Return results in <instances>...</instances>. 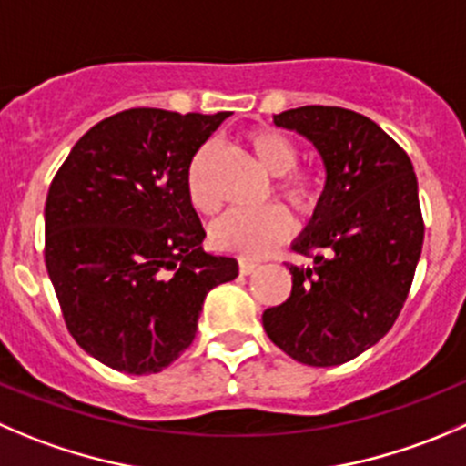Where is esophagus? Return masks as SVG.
Segmentation results:
<instances>
[{
    "label": "esophagus",
    "mask_w": 466,
    "mask_h": 466,
    "mask_svg": "<svg viewBox=\"0 0 466 466\" xmlns=\"http://www.w3.org/2000/svg\"><path fill=\"white\" fill-rule=\"evenodd\" d=\"M257 261H252V259H238V273L241 275H250L252 270L257 268Z\"/></svg>",
    "instance_id": "obj_1"
}]
</instances>
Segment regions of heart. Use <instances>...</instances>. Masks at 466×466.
<instances>
[{"label": "heart", "instance_id": "b5f03b06", "mask_svg": "<svg viewBox=\"0 0 466 466\" xmlns=\"http://www.w3.org/2000/svg\"><path fill=\"white\" fill-rule=\"evenodd\" d=\"M248 147L255 155L257 164L268 175L278 177L275 182V193L282 198L287 205H291L298 214H311L319 207L323 184L320 177L311 170L296 168L298 152L296 143L282 132L273 127H255L246 137ZM209 157V147H202L191 161L188 168V196L196 209L211 214L218 207L216 198L207 188L202 168ZM293 223L291 216L278 205L264 207L257 211H228L211 225L209 238L214 248L223 252L243 257H264L266 252L273 250L279 241L289 237Z\"/></svg>", "mask_w": 466, "mask_h": 466}]
</instances>
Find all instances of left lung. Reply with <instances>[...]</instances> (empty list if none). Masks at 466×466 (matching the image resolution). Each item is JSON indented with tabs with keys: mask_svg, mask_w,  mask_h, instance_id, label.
I'll list each match as a JSON object with an SVG mask.
<instances>
[{
	"mask_svg": "<svg viewBox=\"0 0 466 466\" xmlns=\"http://www.w3.org/2000/svg\"><path fill=\"white\" fill-rule=\"evenodd\" d=\"M273 123L305 137L325 188L293 250L291 296L261 316L270 341L309 367L350 362L399 319L423 246L412 161L371 118L341 106H300Z\"/></svg>",
	"mask_w": 466,
	"mask_h": 466,
	"instance_id": "8db88e82",
	"label": "left lung"
}]
</instances>
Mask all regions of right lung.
Masks as SVG:
<instances>
[{"mask_svg": "<svg viewBox=\"0 0 466 466\" xmlns=\"http://www.w3.org/2000/svg\"><path fill=\"white\" fill-rule=\"evenodd\" d=\"M229 111L127 108L90 127L45 202V266L75 341L106 367L159 373L196 339L207 293L238 275L202 250L188 168Z\"/></svg>", "mask_w": 466, "mask_h": 466, "instance_id": "right-lung-1", "label": "right lung"}]
</instances>
